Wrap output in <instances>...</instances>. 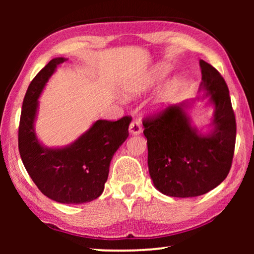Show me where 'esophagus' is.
Masks as SVG:
<instances>
[{
  "mask_svg": "<svg viewBox=\"0 0 254 254\" xmlns=\"http://www.w3.org/2000/svg\"><path fill=\"white\" fill-rule=\"evenodd\" d=\"M128 132H130V134H132V135L140 134V133L142 132V127H141L139 122L134 121V122H132L130 124V127H128Z\"/></svg>",
  "mask_w": 254,
  "mask_h": 254,
  "instance_id": "esophagus-1",
  "label": "esophagus"
}]
</instances>
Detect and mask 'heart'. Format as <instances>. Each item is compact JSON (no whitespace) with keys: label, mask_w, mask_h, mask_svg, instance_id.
I'll list each match as a JSON object with an SVG mask.
<instances>
[{"label":"heart","mask_w":254,"mask_h":254,"mask_svg":"<svg viewBox=\"0 0 254 254\" xmlns=\"http://www.w3.org/2000/svg\"><path fill=\"white\" fill-rule=\"evenodd\" d=\"M170 67L166 64L159 63L149 68L147 72L141 75L137 78L128 81L127 84L123 86V94L127 97H136L148 92L154 85H157L159 81H161L165 77L169 74ZM183 86V79L180 76H175L169 79L162 86V88L157 94L154 98L151 110L153 112H162L170 105V103L174 101V98L177 95Z\"/></svg>","instance_id":"1"}]
</instances>
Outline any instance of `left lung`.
Wrapping results in <instances>:
<instances>
[{
	"label": "left lung",
	"mask_w": 254,
	"mask_h": 254,
	"mask_svg": "<svg viewBox=\"0 0 254 254\" xmlns=\"http://www.w3.org/2000/svg\"><path fill=\"white\" fill-rule=\"evenodd\" d=\"M199 95L213 106L204 132L189 112L195 100L169 106L161 115L143 121L148 143V167L153 186L170 197H196L217 187L226 178L233 159L236 124L229 88L213 66L199 60Z\"/></svg>",
	"instance_id": "1"
}]
</instances>
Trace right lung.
Listing matches in <instances>:
<instances>
[{
	"label": "right lung",
	"mask_w": 254,
	"mask_h": 254,
	"mask_svg": "<svg viewBox=\"0 0 254 254\" xmlns=\"http://www.w3.org/2000/svg\"><path fill=\"white\" fill-rule=\"evenodd\" d=\"M67 58L51 59L34 77L25 93L19 127V151L33 183L42 194L62 204H83L104 190L110 163L128 136L131 119L97 120L87 131L64 147H47L36 133L39 98L59 65Z\"/></svg>",
	"instance_id": "1"
}]
</instances>
